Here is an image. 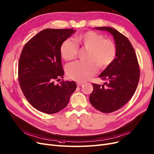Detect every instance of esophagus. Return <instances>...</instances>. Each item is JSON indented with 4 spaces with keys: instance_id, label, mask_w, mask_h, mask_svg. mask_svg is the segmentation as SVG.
<instances>
[{
    "instance_id": "esophagus-1",
    "label": "esophagus",
    "mask_w": 154,
    "mask_h": 154,
    "mask_svg": "<svg viewBox=\"0 0 154 154\" xmlns=\"http://www.w3.org/2000/svg\"><path fill=\"white\" fill-rule=\"evenodd\" d=\"M83 84H84V83H82V82H78V83H77V86H78V87H80V86L83 85Z\"/></svg>"
}]
</instances>
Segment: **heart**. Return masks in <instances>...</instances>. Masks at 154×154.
<instances>
[{"instance_id":"obj_1","label":"heart","mask_w":154,"mask_h":154,"mask_svg":"<svg viewBox=\"0 0 154 154\" xmlns=\"http://www.w3.org/2000/svg\"><path fill=\"white\" fill-rule=\"evenodd\" d=\"M76 40L78 45L87 49L86 59L87 61H77L67 67L69 78L77 82L88 80L97 72L96 64L104 68L114 60L117 48L115 43L94 31H88L78 35ZM78 47L71 40L67 39L60 47V54L66 60L75 59L78 53Z\"/></svg>"}]
</instances>
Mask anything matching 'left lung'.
Here are the masks:
<instances>
[{
	"label": "left lung",
	"instance_id": "1",
	"mask_svg": "<svg viewBox=\"0 0 154 154\" xmlns=\"http://www.w3.org/2000/svg\"><path fill=\"white\" fill-rule=\"evenodd\" d=\"M106 31L114 38L116 56L99 75L106 80L104 85L93 83L89 100L94 107L104 113H110L123 106L134 94L140 79V69L134 48L125 35L111 27H95Z\"/></svg>",
	"mask_w": 154,
	"mask_h": 154
}]
</instances>
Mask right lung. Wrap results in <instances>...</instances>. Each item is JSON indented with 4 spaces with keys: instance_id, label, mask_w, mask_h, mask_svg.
I'll return each instance as SVG.
<instances>
[{
    "instance_id": "obj_1",
    "label": "right lung",
    "mask_w": 154,
    "mask_h": 154,
    "mask_svg": "<svg viewBox=\"0 0 154 154\" xmlns=\"http://www.w3.org/2000/svg\"><path fill=\"white\" fill-rule=\"evenodd\" d=\"M71 29L41 31L24 46L18 64V79L24 95L34 108L48 114L58 112L69 103L76 83L63 78L60 47L75 33Z\"/></svg>"
}]
</instances>
